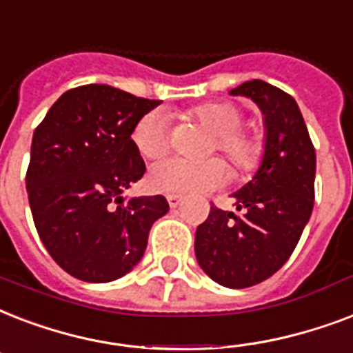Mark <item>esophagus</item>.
Returning <instances> with one entry per match:
<instances>
[{
  "label": "esophagus",
  "mask_w": 353,
  "mask_h": 353,
  "mask_svg": "<svg viewBox=\"0 0 353 353\" xmlns=\"http://www.w3.org/2000/svg\"><path fill=\"white\" fill-rule=\"evenodd\" d=\"M168 202L171 208L180 206V202H182V195H168Z\"/></svg>",
  "instance_id": "1"
}]
</instances>
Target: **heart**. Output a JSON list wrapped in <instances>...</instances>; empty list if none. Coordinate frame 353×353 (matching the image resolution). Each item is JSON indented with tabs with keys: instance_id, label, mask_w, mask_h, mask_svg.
I'll return each mask as SVG.
<instances>
[{
	"instance_id": "b5f03b06",
	"label": "heart",
	"mask_w": 353,
	"mask_h": 353,
	"mask_svg": "<svg viewBox=\"0 0 353 353\" xmlns=\"http://www.w3.org/2000/svg\"><path fill=\"white\" fill-rule=\"evenodd\" d=\"M188 121L199 123L212 136L206 152H225L239 179L256 173L263 162L265 138L256 128L241 127L243 112L232 103H202L185 112ZM132 141L145 158H162L171 147V130L168 119L160 112H149L132 130ZM230 174L225 160L217 157L204 160L169 158L154 163L147 182L158 193H204L219 188Z\"/></svg>"
}]
</instances>
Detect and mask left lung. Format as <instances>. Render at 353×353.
Instances as JSON below:
<instances>
[{
    "label": "left lung",
    "instance_id": "left-lung-1",
    "mask_svg": "<svg viewBox=\"0 0 353 353\" xmlns=\"http://www.w3.org/2000/svg\"><path fill=\"white\" fill-rule=\"evenodd\" d=\"M245 95L265 116V157L258 173L234 193L236 212L210 208L195 232V256L221 285H258L293 254L315 201L316 154L296 101L263 81L230 92Z\"/></svg>",
    "mask_w": 353,
    "mask_h": 353
}]
</instances>
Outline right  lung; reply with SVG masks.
<instances>
[{
    "label": "right lung",
    "instance_id": "1",
    "mask_svg": "<svg viewBox=\"0 0 353 353\" xmlns=\"http://www.w3.org/2000/svg\"><path fill=\"white\" fill-rule=\"evenodd\" d=\"M160 101L106 84H84L59 97L32 134L26 185L34 226L49 256L83 281L121 278L147 248L165 196L125 201L145 173L130 138Z\"/></svg>",
    "mask_w": 353,
    "mask_h": 353
}]
</instances>
